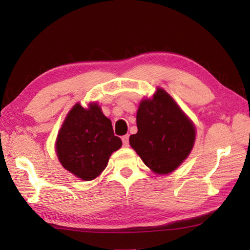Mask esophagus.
I'll list each match as a JSON object with an SVG mask.
<instances>
[{
	"label": "esophagus",
	"instance_id": "34e87169",
	"mask_svg": "<svg viewBox=\"0 0 250 250\" xmlns=\"http://www.w3.org/2000/svg\"><path fill=\"white\" fill-rule=\"evenodd\" d=\"M121 139H122V143H124V146H129V135L125 134Z\"/></svg>",
	"mask_w": 250,
	"mask_h": 250
}]
</instances>
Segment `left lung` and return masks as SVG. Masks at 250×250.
<instances>
[{
    "instance_id": "obj_1",
    "label": "left lung",
    "mask_w": 250,
    "mask_h": 250,
    "mask_svg": "<svg viewBox=\"0 0 250 250\" xmlns=\"http://www.w3.org/2000/svg\"><path fill=\"white\" fill-rule=\"evenodd\" d=\"M137 126L130 146L156 174H168L179 167L195 142L193 122L162 88L140 103Z\"/></svg>"
}]
</instances>
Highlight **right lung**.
I'll return each mask as SVG.
<instances>
[{
  "label": "right lung",
  "instance_id": "1",
  "mask_svg": "<svg viewBox=\"0 0 250 250\" xmlns=\"http://www.w3.org/2000/svg\"><path fill=\"white\" fill-rule=\"evenodd\" d=\"M122 141L96 103L87 109L76 104L62 125L56 140L59 162L83 181L95 180L107 167L110 155Z\"/></svg>",
  "mask_w": 250,
  "mask_h": 250
}]
</instances>
